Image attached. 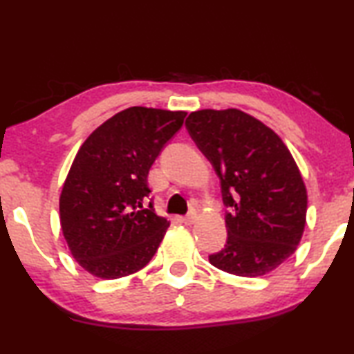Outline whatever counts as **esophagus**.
Wrapping results in <instances>:
<instances>
[{"instance_id": "34e87169", "label": "esophagus", "mask_w": 354, "mask_h": 354, "mask_svg": "<svg viewBox=\"0 0 354 354\" xmlns=\"http://www.w3.org/2000/svg\"><path fill=\"white\" fill-rule=\"evenodd\" d=\"M196 220H197V215H196V212H191V213H189L187 216H184V218H183L184 225H187V226L194 225V223H196Z\"/></svg>"}]
</instances>
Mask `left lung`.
Segmentation results:
<instances>
[{
	"instance_id": "8db88e82",
	"label": "left lung",
	"mask_w": 354,
	"mask_h": 354,
	"mask_svg": "<svg viewBox=\"0 0 354 354\" xmlns=\"http://www.w3.org/2000/svg\"><path fill=\"white\" fill-rule=\"evenodd\" d=\"M186 128L215 168L229 208L226 245L210 263L242 277L274 271L297 250L306 225V186L290 151L239 109L191 112Z\"/></svg>"
}]
</instances>
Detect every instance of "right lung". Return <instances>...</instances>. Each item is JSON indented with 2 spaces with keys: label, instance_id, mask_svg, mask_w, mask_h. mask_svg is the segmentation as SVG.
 Wrapping results in <instances>:
<instances>
[{
  "label": "right lung",
  "instance_id": "add662e5",
  "mask_svg": "<svg viewBox=\"0 0 354 354\" xmlns=\"http://www.w3.org/2000/svg\"><path fill=\"white\" fill-rule=\"evenodd\" d=\"M187 112L129 107L86 138L59 197L68 250L89 274L118 279L156 255L170 221L144 208L147 175Z\"/></svg>",
  "mask_w": 354,
  "mask_h": 354
}]
</instances>
